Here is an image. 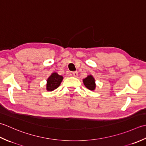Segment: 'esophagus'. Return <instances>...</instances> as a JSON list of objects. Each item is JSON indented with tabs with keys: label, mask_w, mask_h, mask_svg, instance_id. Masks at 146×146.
Here are the masks:
<instances>
[{
	"label": "esophagus",
	"mask_w": 146,
	"mask_h": 146,
	"mask_svg": "<svg viewBox=\"0 0 146 146\" xmlns=\"http://www.w3.org/2000/svg\"><path fill=\"white\" fill-rule=\"evenodd\" d=\"M72 74H73V76H74V77H77V76H78V72H77V71H75V72H72Z\"/></svg>",
	"instance_id": "esophagus-1"
}]
</instances>
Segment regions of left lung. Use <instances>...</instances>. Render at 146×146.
<instances>
[{"instance_id": "8db88e82", "label": "left lung", "mask_w": 146, "mask_h": 146, "mask_svg": "<svg viewBox=\"0 0 146 146\" xmlns=\"http://www.w3.org/2000/svg\"><path fill=\"white\" fill-rule=\"evenodd\" d=\"M83 83L84 86L87 88L88 90L91 91H94L96 87V82H95V79L94 77L92 75H88L86 78L83 79Z\"/></svg>"}]
</instances>
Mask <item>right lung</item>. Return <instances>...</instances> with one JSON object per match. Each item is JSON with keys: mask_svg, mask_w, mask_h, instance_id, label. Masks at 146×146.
Masks as SVG:
<instances>
[{"mask_svg": "<svg viewBox=\"0 0 146 146\" xmlns=\"http://www.w3.org/2000/svg\"><path fill=\"white\" fill-rule=\"evenodd\" d=\"M63 79V76L58 75L56 72H55L52 73L51 75L48 77V78L46 80V91H52L56 90L60 85Z\"/></svg>", "mask_w": 146, "mask_h": 146, "instance_id": "1", "label": "right lung"}]
</instances>
